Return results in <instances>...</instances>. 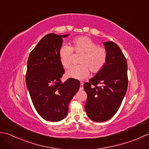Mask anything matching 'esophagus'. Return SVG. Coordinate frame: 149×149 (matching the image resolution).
Masks as SVG:
<instances>
[{"label":"esophagus","mask_w":149,"mask_h":149,"mask_svg":"<svg viewBox=\"0 0 149 149\" xmlns=\"http://www.w3.org/2000/svg\"><path fill=\"white\" fill-rule=\"evenodd\" d=\"M83 82H81L80 83V88H79V89H80V90H83Z\"/></svg>","instance_id":"obj_1"}]
</instances>
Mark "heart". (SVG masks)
I'll return each mask as SVG.
<instances>
[{"label":"heart","instance_id":"obj_1","mask_svg":"<svg viewBox=\"0 0 149 149\" xmlns=\"http://www.w3.org/2000/svg\"><path fill=\"white\" fill-rule=\"evenodd\" d=\"M73 52L76 55H81L79 63V66H72L66 72V76L75 79H84L91 72L97 74L103 69L108 59L107 49L88 37L83 36L75 38L71 42L70 47L61 46L59 49V58L61 65L68 68L72 61Z\"/></svg>","mask_w":149,"mask_h":149}]
</instances>
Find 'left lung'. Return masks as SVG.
<instances>
[{
  "mask_svg": "<svg viewBox=\"0 0 149 149\" xmlns=\"http://www.w3.org/2000/svg\"><path fill=\"white\" fill-rule=\"evenodd\" d=\"M108 59L103 69L84 84L87 94L85 110L92 120H109L117 112L128 87L127 62L118 45L103 42Z\"/></svg>",
  "mask_w": 149,
  "mask_h": 149,
  "instance_id": "1",
  "label": "left lung"
}]
</instances>
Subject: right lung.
Wrapping results in <instances>:
<instances>
[{"label": "right lung", "mask_w": 149, "mask_h": 149, "mask_svg": "<svg viewBox=\"0 0 149 149\" xmlns=\"http://www.w3.org/2000/svg\"><path fill=\"white\" fill-rule=\"evenodd\" d=\"M49 33L40 40L29 55L26 83L38 113L49 121L62 120L68 114V104L80 87L79 81L61 78L65 69L59 58L63 38Z\"/></svg>", "instance_id": "right-lung-1"}]
</instances>
